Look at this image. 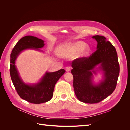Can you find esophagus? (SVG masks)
<instances>
[{
  "mask_svg": "<svg viewBox=\"0 0 130 130\" xmlns=\"http://www.w3.org/2000/svg\"><path fill=\"white\" fill-rule=\"evenodd\" d=\"M65 70H66V72H69L70 70V68L69 67H66Z\"/></svg>",
  "mask_w": 130,
  "mask_h": 130,
  "instance_id": "34e87169",
  "label": "esophagus"
}]
</instances>
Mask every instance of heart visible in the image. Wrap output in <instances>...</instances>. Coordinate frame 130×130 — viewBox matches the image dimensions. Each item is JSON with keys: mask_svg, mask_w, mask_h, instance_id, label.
<instances>
[{"mask_svg": "<svg viewBox=\"0 0 130 130\" xmlns=\"http://www.w3.org/2000/svg\"><path fill=\"white\" fill-rule=\"evenodd\" d=\"M86 46V44L81 41H78L76 43H74L72 45H69L63 48L61 50H60L58 53L60 54L61 56L63 57H70L73 56V55L76 54L77 53L81 51L82 55H87L89 52V49L86 48L84 50L85 47ZM84 50H83V49Z\"/></svg>", "mask_w": 130, "mask_h": 130, "instance_id": "b5f03b06", "label": "heart"}]
</instances>
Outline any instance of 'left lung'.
<instances>
[{
    "label": "left lung",
    "mask_w": 130,
    "mask_h": 130,
    "mask_svg": "<svg viewBox=\"0 0 130 130\" xmlns=\"http://www.w3.org/2000/svg\"><path fill=\"white\" fill-rule=\"evenodd\" d=\"M98 42L97 50L89 57H82L72 63L75 94L80 101L95 104L105 99L114 92L118 78L120 67L116 50L105 37L95 35L92 37ZM104 73L105 79L99 85L94 86L91 82L92 72L95 66Z\"/></svg>",
    "instance_id": "8db88e82"
}]
</instances>
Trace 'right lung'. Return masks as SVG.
Listing matches in <instances>:
<instances>
[{"label": "right lung", "instance_id": "add662e5", "mask_svg": "<svg viewBox=\"0 0 130 130\" xmlns=\"http://www.w3.org/2000/svg\"><path fill=\"white\" fill-rule=\"evenodd\" d=\"M44 41L32 36L23 37L15 44L11 53L10 72L11 80L16 92L22 99L29 103L39 104L49 101L53 95L57 81L66 72L61 69L55 72L46 73L42 80L34 85L25 84L19 76L15 66L18 55L26 49H39L44 46Z\"/></svg>", "mask_w": 130, "mask_h": 130}]
</instances>
